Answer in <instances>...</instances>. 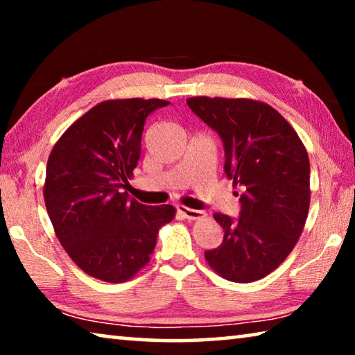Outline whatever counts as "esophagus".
Segmentation results:
<instances>
[{"mask_svg":"<svg viewBox=\"0 0 355 355\" xmlns=\"http://www.w3.org/2000/svg\"><path fill=\"white\" fill-rule=\"evenodd\" d=\"M177 211L182 214L184 219H191V220H197V219L205 218V213H203V211H199V209H192V208H188L184 205H178Z\"/></svg>","mask_w":355,"mask_h":355,"instance_id":"esophagus-1","label":"esophagus"}]
</instances>
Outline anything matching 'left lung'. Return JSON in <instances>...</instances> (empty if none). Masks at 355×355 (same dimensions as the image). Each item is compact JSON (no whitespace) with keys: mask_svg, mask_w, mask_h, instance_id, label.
<instances>
[{"mask_svg":"<svg viewBox=\"0 0 355 355\" xmlns=\"http://www.w3.org/2000/svg\"><path fill=\"white\" fill-rule=\"evenodd\" d=\"M186 103L219 133L225 173L243 192L236 220L213 214L224 228V241L207 250L205 260L230 282L260 280L285 261L305 227L310 208L307 148L285 117L264 101L202 95Z\"/></svg>","mask_w":355,"mask_h":355,"instance_id":"1","label":"left lung"}]
</instances>
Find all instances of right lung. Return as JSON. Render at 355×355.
<instances>
[{"mask_svg": "<svg viewBox=\"0 0 355 355\" xmlns=\"http://www.w3.org/2000/svg\"><path fill=\"white\" fill-rule=\"evenodd\" d=\"M159 98L105 100L75 120L53 147L44 199L55 233L78 268L122 284L147 266L172 205L148 207L122 192L141 156L146 119Z\"/></svg>", "mask_w": 355, "mask_h": 355, "instance_id": "add662e5", "label": "right lung"}]
</instances>
